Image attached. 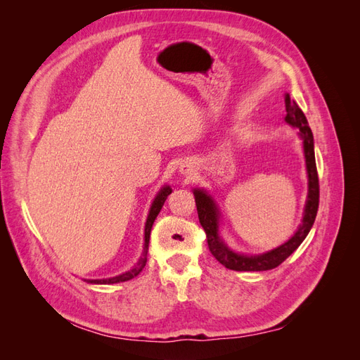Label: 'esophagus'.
Returning a JSON list of instances; mask_svg holds the SVG:
<instances>
[{
	"label": "esophagus",
	"mask_w": 360,
	"mask_h": 360,
	"mask_svg": "<svg viewBox=\"0 0 360 360\" xmlns=\"http://www.w3.org/2000/svg\"><path fill=\"white\" fill-rule=\"evenodd\" d=\"M180 171H181L183 174H189V172H191V167H189V165H181Z\"/></svg>",
	"instance_id": "34e87169"
}]
</instances>
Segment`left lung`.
Instances as JSON below:
<instances>
[{"mask_svg": "<svg viewBox=\"0 0 360 360\" xmlns=\"http://www.w3.org/2000/svg\"><path fill=\"white\" fill-rule=\"evenodd\" d=\"M285 123L291 127L297 129V135L302 139L303 146V155L304 163H307V174H308V197L304 202L302 222L297 226L296 233H294L285 243L279 245L275 249H270L263 254H242L237 250L231 249L225 243L224 238L219 233L221 225V210L217 207L214 198L207 192L205 189L195 188L193 197L197 202V210L200 224L204 228L207 234V243L212 255L219 261L222 266L230 270L237 271H263L278 267L296 250L300 243L307 238L308 233L314 225L315 216L319 210V176H317V165H315V155H314V136L312 130L308 124V120L302 112L299 105L294 102L290 94L285 96Z\"/></svg>", "mask_w": 360, "mask_h": 360, "instance_id": "1", "label": "left lung"}]
</instances>
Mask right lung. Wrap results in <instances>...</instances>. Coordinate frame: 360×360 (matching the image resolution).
<instances>
[{"instance_id": "right-lung-1", "label": "right lung", "mask_w": 360, "mask_h": 360, "mask_svg": "<svg viewBox=\"0 0 360 360\" xmlns=\"http://www.w3.org/2000/svg\"><path fill=\"white\" fill-rule=\"evenodd\" d=\"M172 192L171 186L168 184H163V186L159 189V192L156 193V197L150 205V210L147 214V221H146V228H144V248H143V254H141L138 263L124 274L122 275H117L112 278H106V279H84L85 282H89V284H118V282H124L132 279L135 276H138L141 274V270L146 267L147 263V252H148V243H150V233H151V226L155 224V219L158 217L163 202L168 198V195Z\"/></svg>"}]
</instances>
